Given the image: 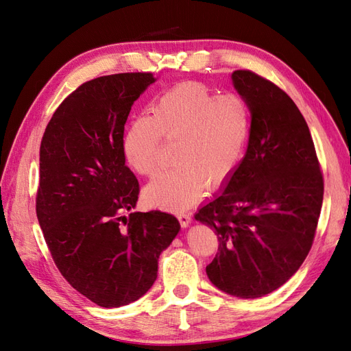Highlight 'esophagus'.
<instances>
[{
	"instance_id": "obj_1",
	"label": "esophagus",
	"mask_w": 351,
	"mask_h": 351,
	"mask_svg": "<svg viewBox=\"0 0 351 351\" xmlns=\"http://www.w3.org/2000/svg\"><path fill=\"white\" fill-rule=\"evenodd\" d=\"M177 218H178L180 224H182V227H183V228L189 227L190 222H192V217H190L189 214H178V215H177Z\"/></svg>"
}]
</instances>
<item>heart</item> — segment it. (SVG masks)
Listing matches in <instances>:
<instances>
[{"label": "heart", "mask_w": 351, "mask_h": 351, "mask_svg": "<svg viewBox=\"0 0 351 351\" xmlns=\"http://www.w3.org/2000/svg\"><path fill=\"white\" fill-rule=\"evenodd\" d=\"M250 108L236 93H215L206 84L184 82L159 97L152 117L141 114L123 139L125 162L136 174L159 167L162 139L174 143L171 171L158 174L145 195L168 209H186L236 173L250 134Z\"/></svg>", "instance_id": "1"}]
</instances>
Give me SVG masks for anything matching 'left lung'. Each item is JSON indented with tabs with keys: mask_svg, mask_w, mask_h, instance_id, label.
Returning a JSON list of instances; mask_svg holds the SVG:
<instances>
[{
	"mask_svg": "<svg viewBox=\"0 0 351 351\" xmlns=\"http://www.w3.org/2000/svg\"><path fill=\"white\" fill-rule=\"evenodd\" d=\"M231 77L250 108L247 152L224 192L195 218L219 241L206 267L210 282L258 299L289 281L309 253L324 177L309 127L289 95L250 70Z\"/></svg>",
	"mask_w": 351,
	"mask_h": 351,
	"instance_id": "obj_1",
	"label": "left lung"
}]
</instances>
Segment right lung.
<instances>
[{
  "mask_svg": "<svg viewBox=\"0 0 351 351\" xmlns=\"http://www.w3.org/2000/svg\"><path fill=\"white\" fill-rule=\"evenodd\" d=\"M152 73L97 77L71 92L39 149L36 217L58 271L101 307L136 302L156 280L158 258L180 224L161 210L130 212L139 182L125 165L124 124Z\"/></svg>",
  "mask_w": 351,
  "mask_h": 351,
  "instance_id": "right-lung-1",
  "label": "right lung"
}]
</instances>
